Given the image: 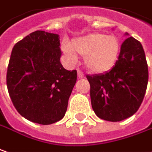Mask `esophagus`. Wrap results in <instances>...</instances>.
I'll use <instances>...</instances> for the list:
<instances>
[{
    "mask_svg": "<svg viewBox=\"0 0 152 152\" xmlns=\"http://www.w3.org/2000/svg\"><path fill=\"white\" fill-rule=\"evenodd\" d=\"M77 76L79 78H83L84 77V74L81 69H77Z\"/></svg>",
    "mask_w": 152,
    "mask_h": 152,
    "instance_id": "esophagus-1",
    "label": "esophagus"
}]
</instances>
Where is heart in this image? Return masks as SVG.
Segmentation results:
<instances>
[{
    "instance_id": "b5f03b06",
    "label": "heart",
    "mask_w": 152,
    "mask_h": 152,
    "mask_svg": "<svg viewBox=\"0 0 152 152\" xmlns=\"http://www.w3.org/2000/svg\"><path fill=\"white\" fill-rule=\"evenodd\" d=\"M120 40L113 35L101 32L90 33L72 41L71 46L64 45V50L71 58L76 54L85 57L87 68L94 73H102L110 69L119 57Z\"/></svg>"
}]
</instances>
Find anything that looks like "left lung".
<instances>
[{"label": "left lung", "mask_w": 152, "mask_h": 152, "mask_svg": "<svg viewBox=\"0 0 152 152\" xmlns=\"http://www.w3.org/2000/svg\"><path fill=\"white\" fill-rule=\"evenodd\" d=\"M148 77L147 62L141 43L127 37L121 45L118 60L109 71L87 76L95 114L112 122L133 115L144 100Z\"/></svg>", "instance_id": "1"}]
</instances>
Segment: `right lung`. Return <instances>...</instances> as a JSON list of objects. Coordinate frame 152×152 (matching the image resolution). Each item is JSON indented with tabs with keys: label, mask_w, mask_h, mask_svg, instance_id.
<instances>
[{
	"label": "right lung",
	"mask_w": 152,
	"mask_h": 152,
	"mask_svg": "<svg viewBox=\"0 0 152 152\" xmlns=\"http://www.w3.org/2000/svg\"><path fill=\"white\" fill-rule=\"evenodd\" d=\"M59 35L35 31L15 44L7 72L9 96L26 120L50 125L62 120L76 84V70L60 63Z\"/></svg>",
	"instance_id": "obj_1"
}]
</instances>
